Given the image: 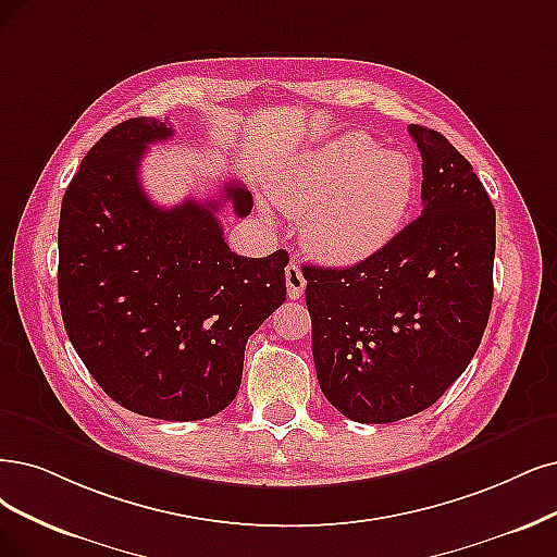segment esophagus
I'll list each match as a JSON object with an SVG mask.
<instances>
[{
    "label": "esophagus",
    "instance_id": "esophagus-1",
    "mask_svg": "<svg viewBox=\"0 0 557 557\" xmlns=\"http://www.w3.org/2000/svg\"><path fill=\"white\" fill-rule=\"evenodd\" d=\"M284 275H286V294H289V298H300L302 296V292H305V275H302V271H300V265L296 263V261H292L289 265H286V271H284Z\"/></svg>",
    "mask_w": 557,
    "mask_h": 557
}]
</instances>
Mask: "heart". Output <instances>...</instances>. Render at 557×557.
I'll return each mask as SVG.
<instances>
[{"label":"heart","mask_w":557,"mask_h":557,"mask_svg":"<svg viewBox=\"0 0 557 557\" xmlns=\"http://www.w3.org/2000/svg\"><path fill=\"white\" fill-rule=\"evenodd\" d=\"M416 190L413 162L342 133L300 153L275 185L282 211L302 218V240L333 263L369 259L397 236Z\"/></svg>","instance_id":"heart-1"}]
</instances>
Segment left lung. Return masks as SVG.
I'll return each mask as SVG.
<instances>
[{
    "label": "left lung",
    "instance_id": "1",
    "mask_svg": "<svg viewBox=\"0 0 557 557\" xmlns=\"http://www.w3.org/2000/svg\"><path fill=\"white\" fill-rule=\"evenodd\" d=\"M422 215L346 268L305 265L312 354L325 399L364 424L436 404L475 356L493 300L496 209L472 164L410 123Z\"/></svg>",
    "mask_w": 557,
    "mask_h": 557
}]
</instances>
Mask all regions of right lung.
<instances>
[{"label": "right lung", "mask_w": 557, "mask_h": 557, "mask_svg": "<svg viewBox=\"0 0 557 557\" xmlns=\"http://www.w3.org/2000/svg\"><path fill=\"white\" fill-rule=\"evenodd\" d=\"M168 121L128 119L82 160L59 215V305L73 348L96 383L133 413L213 418L240 387L245 344L286 298L289 255L240 257L224 243L222 201L160 209L139 183L149 144ZM222 197L252 211L238 181Z\"/></svg>", "instance_id": "obj_1"}]
</instances>
